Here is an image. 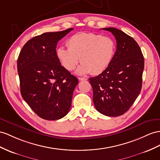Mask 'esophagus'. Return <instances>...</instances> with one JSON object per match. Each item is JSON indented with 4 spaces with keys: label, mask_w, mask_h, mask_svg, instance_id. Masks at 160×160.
Masks as SVG:
<instances>
[{
    "label": "esophagus",
    "mask_w": 160,
    "mask_h": 160,
    "mask_svg": "<svg viewBox=\"0 0 160 160\" xmlns=\"http://www.w3.org/2000/svg\"><path fill=\"white\" fill-rule=\"evenodd\" d=\"M78 80L80 81H82V80H87V79L85 78H78Z\"/></svg>",
    "instance_id": "obj_1"
}]
</instances>
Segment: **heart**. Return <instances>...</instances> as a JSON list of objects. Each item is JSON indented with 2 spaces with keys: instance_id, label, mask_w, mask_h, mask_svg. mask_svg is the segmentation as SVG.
<instances>
[{
  "instance_id": "heart-1",
  "label": "heart",
  "mask_w": 160,
  "mask_h": 160,
  "mask_svg": "<svg viewBox=\"0 0 160 160\" xmlns=\"http://www.w3.org/2000/svg\"><path fill=\"white\" fill-rule=\"evenodd\" d=\"M68 47L57 48V56L61 65L72 71L79 63L76 73L97 75L104 72L111 63L116 52V42L109 36L95 33H79L67 41Z\"/></svg>"
}]
</instances>
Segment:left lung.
Listing matches in <instances>:
<instances>
[{
  "label": "left lung",
  "instance_id": "1",
  "mask_svg": "<svg viewBox=\"0 0 160 160\" xmlns=\"http://www.w3.org/2000/svg\"><path fill=\"white\" fill-rule=\"evenodd\" d=\"M103 30L116 38V51L108 68L89 80L96 109L105 116L116 117L128 111L141 91L144 57L131 36L117 28Z\"/></svg>",
  "mask_w": 160,
  "mask_h": 160
}]
</instances>
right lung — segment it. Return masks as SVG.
I'll list each match as a JSON object with an SVG mask.
<instances>
[{"label":"right lung","mask_w":160,"mask_h":160,"mask_svg":"<svg viewBox=\"0 0 160 160\" xmlns=\"http://www.w3.org/2000/svg\"><path fill=\"white\" fill-rule=\"evenodd\" d=\"M73 28L46 32L28 40L18 59L22 96L41 118L56 120L66 116L78 80L61 65L57 42Z\"/></svg>","instance_id":"1"}]
</instances>
